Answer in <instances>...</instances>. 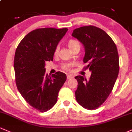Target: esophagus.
<instances>
[{
    "instance_id": "obj_1",
    "label": "esophagus",
    "mask_w": 132,
    "mask_h": 132,
    "mask_svg": "<svg viewBox=\"0 0 132 132\" xmlns=\"http://www.w3.org/2000/svg\"><path fill=\"white\" fill-rule=\"evenodd\" d=\"M72 78H73V77L71 76V75H67V79H71Z\"/></svg>"
}]
</instances>
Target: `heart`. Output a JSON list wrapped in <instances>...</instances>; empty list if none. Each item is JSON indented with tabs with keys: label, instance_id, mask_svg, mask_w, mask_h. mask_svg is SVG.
I'll return each instance as SVG.
<instances>
[{
	"label": "heart",
	"instance_id": "1",
	"mask_svg": "<svg viewBox=\"0 0 132 132\" xmlns=\"http://www.w3.org/2000/svg\"><path fill=\"white\" fill-rule=\"evenodd\" d=\"M67 46L72 52L77 48H79L80 50V44H79V43L77 40H75V39H72L68 41ZM58 52H59V47L57 46V47H56V48L55 50V52H54L55 55L57 54ZM73 65H74L73 63H63V64H62V69H64V70H70V69H72V67Z\"/></svg>",
	"mask_w": 132,
	"mask_h": 132
}]
</instances>
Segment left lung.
Segmentation results:
<instances>
[{
    "label": "left lung",
    "instance_id": "left-lung-1",
    "mask_svg": "<svg viewBox=\"0 0 132 132\" xmlns=\"http://www.w3.org/2000/svg\"><path fill=\"white\" fill-rule=\"evenodd\" d=\"M72 36L83 44V62L87 63L84 69L91 71L89 80L81 76L75 77L78 82L75 93L76 100L87 110H96L108 98L118 76L117 46L104 31L96 26L75 29Z\"/></svg>",
    "mask_w": 132,
    "mask_h": 132
}]
</instances>
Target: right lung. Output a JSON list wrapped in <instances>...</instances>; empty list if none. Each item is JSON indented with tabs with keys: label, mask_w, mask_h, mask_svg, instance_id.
<instances>
[{
	"label": "right lung",
	"mask_w": 132,
	"mask_h": 132,
	"mask_svg": "<svg viewBox=\"0 0 132 132\" xmlns=\"http://www.w3.org/2000/svg\"><path fill=\"white\" fill-rule=\"evenodd\" d=\"M67 28H39L21 41L15 50L14 67L15 83L21 96L40 112L50 110L57 101L59 92L65 82L64 73L52 76L45 73V62L53 60L55 50Z\"/></svg>",
	"instance_id": "obj_1"
}]
</instances>
